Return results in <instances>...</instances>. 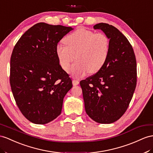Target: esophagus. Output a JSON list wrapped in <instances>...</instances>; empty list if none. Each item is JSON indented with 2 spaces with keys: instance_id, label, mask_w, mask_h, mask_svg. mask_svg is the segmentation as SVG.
I'll use <instances>...</instances> for the list:
<instances>
[{
  "instance_id": "1",
  "label": "esophagus",
  "mask_w": 153,
  "mask_h": 153,
  "mask_svg": "<svg viewBox=\"0 0 153 153\" xmlns=\"http://www.w3.org/2000/svg\"><path fill=\"white\" fill-rule=\"evenodd\" d=\"M79 81L76 80V79H74L72 81V84L74 86H76L77 85H79Z\"/></svg>"
}]
</instances>
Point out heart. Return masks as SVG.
<instances>
[{
	"mask_svg": "<svg viewBox=\"0 0 153 153\" xmlns=\"http://www.w3.org/2000/svg\"><path fill=\"white\" fill-rule=\"evenodd\" d=\"M65 45H58L56 53L61 68L67 70L74 57L76 62L70 69L75 77L88 72L96 73L107 62L110 41L106 34L94 33L83 28L77 29L63 39Z\"/></svg>",
	"mask_w": 153,
	"mask_h": 153,
	"instance_id": "obj_1",
	"label": "heart"
}]
</instances>
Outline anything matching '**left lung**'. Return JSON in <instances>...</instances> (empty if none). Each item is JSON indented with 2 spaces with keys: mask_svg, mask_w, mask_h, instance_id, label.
<instances>
[{
  "mask_svg": "<svg viewBox=\"0 0 153 153\" xmlns=\"http://www.w3.org/2000/svg\"><path fill=\"white\" fill-rule=\"evenodd\" d=\"M94 28L108 37V57L102 68L80 85L88 116L97 123H111L126 112L135 91L136 56L128 39L114 26L99 23Z\"/></svg>",
  "mask_w": 153,
  "mask_h": 153,
  "instance_id": "1",
  "label": "left lung"
}]
</instances>
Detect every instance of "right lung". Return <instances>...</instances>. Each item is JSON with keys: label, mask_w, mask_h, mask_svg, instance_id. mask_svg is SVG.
<instances>
[{"label": "right lung", "mask_w": 153, "mask_h": 153, "mask_svg": "<svg viewBox=\"0 0 153 153\" xmlns=\"http://www.w3.org/2000/svg\"><path fill=\"white\" fill-rule=\"evenodd\" d=\"M71 27L39 22L15 45L10 82L15 102L27 120L46 124L59 116L66 94L72 87L56 53L57 43Z\"/></svg>", "instance_id": "obj_1"}]
</instances>
